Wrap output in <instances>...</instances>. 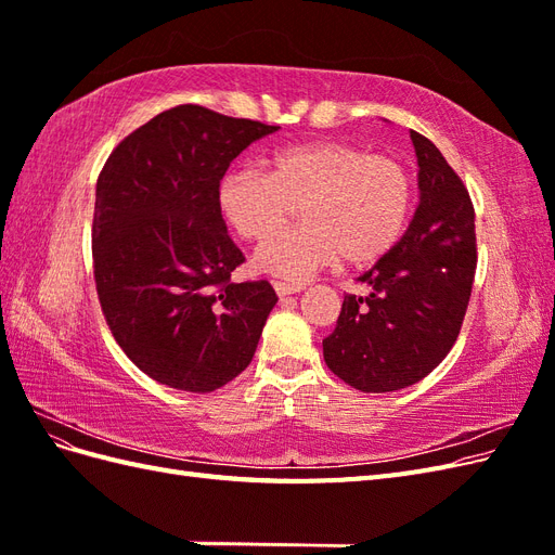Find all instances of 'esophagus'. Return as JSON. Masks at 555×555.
<instances>
[{
	"mask_svg": "<svg viewBox=\"0 0 555 555\" xmlns=\"http://www.w3.org/2000/svg\"><path fill=\"white\" fill-rule=\"evenodd\" d=\"M273 289L278 292V296H289V294H298L304 289V284H294V282H284V280H273Z\"/></svg>",
	"mask_w": 555,
	"mask_h": 555,
	"instance_id": "obj_1",
	"label": "esophagus"
}]
</instances>
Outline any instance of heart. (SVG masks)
<instances>
[{
    "label": "heart",
    "mask_w": 555,
    "mask_h": 555,
    "mask_svg": "<svg viewBox=\"0 0 555 555\" xmlns=\"http://www.w3.org/2000/svg\"><path fill=\"white\" fill-rule=\"evenodd\" d=\"M294 205L305 224L276 232ZM220 208L241 238L269 236L255 255L257 268L300 282L340 255L363 266L391 251L410 220L412 178L400 159L354 143H304L275 153L268 173L229 171Z\"/></svg>",
    "instance_id": "b5f03b06"
}]
</instances>
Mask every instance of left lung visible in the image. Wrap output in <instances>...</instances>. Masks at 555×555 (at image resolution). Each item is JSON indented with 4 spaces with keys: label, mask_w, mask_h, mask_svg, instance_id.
Listing matches in <instances>:
<instances>
[{
    "label": "left lung",
    "mask_w": 555,
    "mask_h": 555,
    "mask_svg": "<svg viewBox=\"0 0 555 555\" xmlns=\"http://www.w3.org/2000/svg\"><path fill=\"white\" fill-rule=\"evenodd\" d=\"M410 137L422 201L405 236L359 278L373 292L347 294L324 338L331 373L363 393L405 389L433 373L459 338L475 282L473 198L435 143Z\"/></svg>",
    "instance_id": "obj_1"
}]
</instances>
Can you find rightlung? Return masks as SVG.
<instances>
[{
	"label": "right lung",
	"mask_w": 555,
	"mask_h": 555,
	"mask_svg": "<svg viewBox=\"0 0 555 555\" xmlns=\"http://www.w3.org/2000/svg\"><path fill=\"white\" fill-rule=\"evenodd\" d=\"M273 125L180 104L113 147L96 178L92 268L115 343L171 389L210 393L255 357L278 304L268 280L233 282L220 180Z\"/></svg>",
	"instance_id": "add662e5"
}]
</instances>
